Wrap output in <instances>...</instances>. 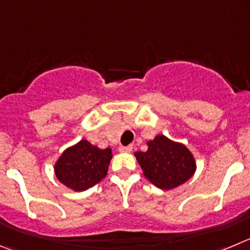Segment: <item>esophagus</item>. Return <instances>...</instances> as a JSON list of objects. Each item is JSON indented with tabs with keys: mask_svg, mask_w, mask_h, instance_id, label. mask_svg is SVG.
Returning <instances> with one entry per match:
<instances>
[{
	"mask_svg": "<svg viewBox=\"0 0 250 250\" xmlns=\"http://www.w3.org/2000/svg\"><path fill=\"white\" fill-rule=\"evenodd\" d=\"M132 149H133V146L130 144V146H121L120 148H118V150L122 151V153H129V151H132Z\"/></svg>",
	"mask_w": 250,
	"mask_h": 250,
	"instance_id": "34e87169",
	"label": "esophagus"
}]
</instances>
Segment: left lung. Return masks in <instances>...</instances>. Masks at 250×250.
<instances>
[{
    "label": "left lung",
    "instance_id": "1",
    "mask_svg": "<svg viewBox=\"0 0 250 250\" xmlns=\"http://www.w3.org/2000/svg\"><path fill=\"white\" fill-rule=\"evenodd\" d=\"M134 155L144 176L162 190L183 185L196 171L191 151L184 144L170 141L163 134L148 142V150L137 151Z\"/></svg>",
    "mask_w": 250,
    "mask_h": 250
}]
</instances>
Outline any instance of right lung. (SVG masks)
I'll list each match as a JSON object with an SVG mask.
<instances>
[{
    "instance_id": "1",
    "label": "right lung",
    "mask_w": 250,
    "mask_h": 250,
    "mask_svg": "<svg viewBox=\"0 0 250 250\" xmlns=\"http://www.w3.org/2000/svg\"><path fill=\"white\" fill-rule=\"evenodd\" d=\"M111 159V149H100L83 139L60 155L55 163V175L71 190H87L106 176Z\"/></svg>"
}]
</instances>
